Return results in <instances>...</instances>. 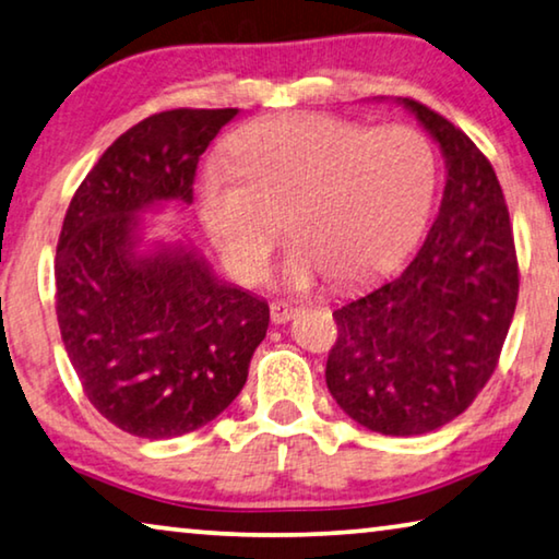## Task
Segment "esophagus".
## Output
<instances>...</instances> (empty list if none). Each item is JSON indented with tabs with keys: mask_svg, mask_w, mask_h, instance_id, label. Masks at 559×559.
Masks as SVG:
<instances>
[{
	"mask_svg": "<svg viewBox=\"0 0 559 559\" xmlns=\"http://www.w3.org/2000/svg\"><path fill=\"white\" fill-rule=\"evenodd\" d=\"M296 313H298V308L290 306V304H283V301L271 304V321L273 323H286V321L294 319Z\"/></svg>",
	"mask_w": 559,
	"mask_h": 559,
	"instance_id": "esophagus-1",
	"label": "esophagus"
}]
</instances>
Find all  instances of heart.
I'll list each match as a JSON object with an SVG mask.
<instances>
[{
    "mask_svg": "<svg viewBox=\"0 0 559 559\" xmlns=\"http://www.w3.org/2000/svg\"><path fill=\"white\" fill-rule=\"evenodd\" d=\"M236 163L213 160L198 175L195 211L207 238L240 281H261L288 213L298 246L286 261L290 286L329 273L352 283L386 271L429 218L437 155L419 130L336 115H286L230 140ZM266 204L263 206L262 203Z\"/></svg>",
    "mask_w": 559,
    "mask_h": 559,
    "instance_id": "heart-1",
    "label": "heart"
}]
</instances>
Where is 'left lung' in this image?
Returning <instances> with one entry per match:
<instances>
[{"label": "left lung", "instance_id": "obj_1", "mask_svg": "<svg viewBox=\"0 0 559 559\" xmlns=\"http://www.w3.org/2000/svg\"><path fill=\"white\" fill-rule=\"evenodd\" d=\"M447 163L439 215L402 273L333 311L331 396L386 437L444 427L492 377L520 294L502 188L479 147L439 112L399 97Z\"/></svg>", "mask_w": 559, "mask_h": 559}]
</instances>
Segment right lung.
Masks as SVG:
<instances>
[{"instance_id": "1", "label": "right lung", "mask_w": 559, "mask_h": 559, "mask_svg": "<svg viewBox=\"0 0 559 559\" xmlns=\"http://www.w3.org/2000/svg\"><path fill=\"white\" fill-rule=\"evenodd\" d=\"M236 115H150L105 150L67 207L57 323L90 404L128 435L205 427L240 394L265 338L269 304L221 281L193 246L143 248V213L193 203L200 155Z\"/></svg>"}]
</instances>
